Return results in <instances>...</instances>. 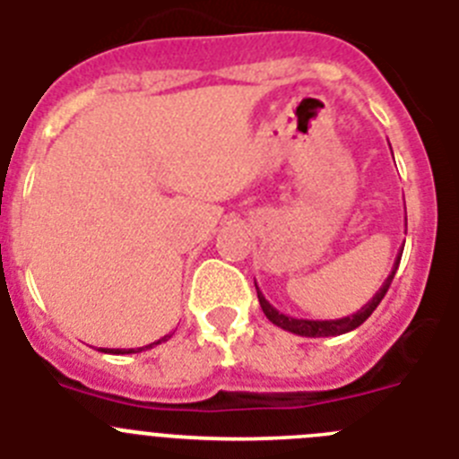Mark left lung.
Wrapping results in <instances>:
<instances>
[{
    "label": "left lung",
    "mask_w": 459,
    "mask_h": 459,
    "mask_svg": "<svg viewBox=\"0 0 459 459\" xmlns=\"http://www.w3.org/2000/svg\"><path fill=\"white\" fill-rule=\"evenodd\" d=\"M400 257H403V248H400V253H397L395 262H393L391 273H388V278L384 280V285L379 287V291H377V294L372 296L370 301H368L366 306L360 307L359 312L350 315V317H340V319H296V317H290V315H282V312H280V310H275V307L271 306L269 301H266L264 294L259 291L257 282H255V287H257L259 306H262V310H264L266 319H269L271 324L280 326V328H282V331H290V333L303 335V338H331V335L350 333V331L359 328L360 324H363L368 317H370L372 312H375V307L381 303V299L386 296L388 287H391L393 278H395L397 266H400Z\"/></svg>",
    "instance_id": "left-lung-1"
}]
</instances>
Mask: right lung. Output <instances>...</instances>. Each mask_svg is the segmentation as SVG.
<instances>
[{"label":"right lung","mask_w":459,"mask_h":459,"mask_svg":"<svg viewBox=\"0 0 459 459\" xmlns=\"http://www.w3.org/2000/svg\"><path fill=\"white\" fill-rule=\"evenodd\" d=\"M168 338H169V335H165V338L156 340V342L147 344V347H140V350H100V351H105V354H137V351H142V350H152V347H156V344L165 342V340H168Z\"/></svg>","instance_id":"1"}]
</instances>
